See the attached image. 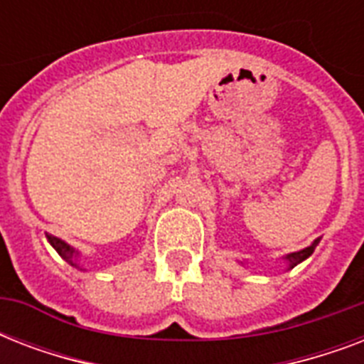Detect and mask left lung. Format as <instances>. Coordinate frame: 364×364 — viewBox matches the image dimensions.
<instances>
[{
  "label": "left lung",
  "mask_w": 364,
  "mask_h": 364,
  "mask_svg": "<svg viewBox=\"0 0 364 364\" xmlns=\"http://www.w3.org/2000/svg\"><path fill=\"white\" fill-rule=\"evenodd\" d=\"M317 243H319V238L314 240V243H311V245H308V247L300 249V251H294V253H289V255H285V257H282V259L285 260V264H287V270H291V268H294V266H296V264H300L302 260L308 259V257H310V255L314 253V249L317 247ZM238 262L242 266L245 264L243 260H238Z\"/></svg>",
  "instance_id": "obj_1"
}]
</instances>
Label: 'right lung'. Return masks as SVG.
Segmentation results:
<instances>
[{
    "label": "right lung",
    "instance_id": "obj_1",
    "mask_svg": "<svg viewBox=\"0 0 364 364\" xmlns=\"http://www.w3.org/2000/svg\"><path fill=\"white\" fill-rule=\"evenodd\" d=\"M45 236H47L48 243L56 249V253H58L60 257L68 262V264L75 266V268H79V270H87V268L81 264V251H77L75 247H71L70 243L64 242V240L56 238V236H53V234L45 232Z\"/></svg>",
    "mask_w": 364,
    "mask_h": 364
}]
</instances>
